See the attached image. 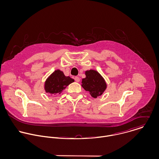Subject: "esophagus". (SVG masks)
Listing matches in <instances>:
<instances>
[{
  "instance_id": "1",
  "label": "esophagus",
  "mask_w": 159,
  "mask_h": 159,
  "mask_svg": "<svg viewBox=\"0 0 159 159\" xmlns=\"http://www.w3.org/2000/svg\"><path fill=\"white\" fill-rule=\"evenodd\" d=\"M74 79H75V80L77 82H79L80 81V78H79V77H75Z\"/></svg>"
}]
</instances>
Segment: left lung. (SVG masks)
Masks as SVG:
<instances>
[{
	"instance_id": "obj_1",
	"label": "left lung",
	"mask_w": 159,
	"mask_h": 159,
	"mask_svg": "<svg viewBox=\"0 0 159 159\" xmlns=\"http://www.w3.org/2000/svg\"><path fill=\"white\" fill-rule=\"evenodd\" d=\"M85 76L82 80V87L94 98L102 95L107 85L99 72L94 70H87L85 72Z\"/></svg>"
}]
</instances>
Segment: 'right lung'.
Here are the masks:
<instances>
[{
    "label": "right lung",
    "instance_id": "right-lung-1",
    "mask_svg": "<svg viewBox=\"0 0 159 159\" xmlns=\"http://www.w3.org/2000/svg\"><path fill=\"white\" fill-rule=\"evenodd\" d=\"M74 82V80L73 79L69 76L66 77L62 71L57 70L51 74L45 82V91L51 94H60L66 86Z\"/></svg>",
    "mask_w": 159,
    "mask_h": 159
}]
</instances>
